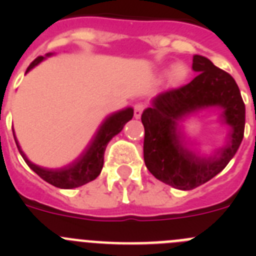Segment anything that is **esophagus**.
Wrapping results in <instances>:
<instances>
[{
  "instance_id": "esophagus-1",
  "label": "esophagus",
  "mask_w": 256,
  "mask_h": 256,
  "mask_svg": "<svg viewBox=\"0 0 256 256\" xmlns=\"http://www.w3.org/2000/svg\"><path fill=\"white\" fill-rule=\"evenodd\" d=\"M144 108V105H142V104H136L134 105V118L136 119H140V118H141Z\"/></svg>"
}]
</instances>
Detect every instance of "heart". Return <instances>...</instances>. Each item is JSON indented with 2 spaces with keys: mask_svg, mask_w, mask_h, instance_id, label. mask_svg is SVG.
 I'll return each mask as SVG.
<instances>
[{
  "mask_svg": "<svg viewBox=\"0 0 256 256\" xmlns=\"http://www.w3.org/2000/svg\"><path fill=\"white\" fill-rule=\"evenodd\" d=\"M190 76V69L183 62H176L172 65L168 73V84L172 88H177L186 82Z\"/></svg>",
  "mask_w": 256,
  "mask_h": 256,
  "instance_id": "1",
  "label": "heart"
}]
</instances>
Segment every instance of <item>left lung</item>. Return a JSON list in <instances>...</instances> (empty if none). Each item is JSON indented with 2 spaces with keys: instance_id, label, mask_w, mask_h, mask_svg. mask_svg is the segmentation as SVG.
I'll use <instances>...</instances> for the list:
<instances>
[{
  "instance_id": "obj_1",
  "label": "left lung",
  "mask_w": 256,
  "mask_h": 256,
  "mask_svg": "<svg viewBox=\"0 0 256 256\" xmlns=\"http://www.w3.org/2000/svg\"><path fill=\"white\" fill-rule=\"evenodd\" d=\"M196 76L182 88L156 96L142 112L144 164L156 180L174 188H196L226 168L238 150L245 130V105L234 79L204 56L195 55ZM216 107L231 128L228 144L202 156L184 141L180 122L202 110Z\"/></svg>"
}]
</instances>
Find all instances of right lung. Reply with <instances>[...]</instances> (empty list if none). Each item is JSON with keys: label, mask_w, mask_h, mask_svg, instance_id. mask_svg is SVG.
Instances as JSON below:
<instances>
[{"label": "right lung", "mask_w": 256, "mask_h": 256, "mask_svg": "<svg viewBox=\"0 0 256 256\" xmlns=\"http://www.w3.org/2000/svg\"><path fill=\"white\" fill-rule=\"evenodd\" d=\"M54 54H46L44 56H40L36 58L33 62L28 66L26 74L29 73L33 68L40 65L42 61L46 60L47 58L52 56ZM133 118V108H122L119 112H115L112 114L108 115L104 119L102 123L100 124L97 132L94 133V138L90 141L87 148H84L80 155L76 158L74 162L70 164L64 165L61 168H44V166H40V165L32 162L30 160L26 158V155L22 152V148H20L19 142L16 140V136L14 132V138L16 142V146L19 148L20 155L22 156V159L26 160L29 168L32 170L37 173L40 178L46 182H48L52 186L58 187V188H76V187H80L86 183L91 182V180H96L100 176L101 170L104 166V154H105L106 146L110 142V140L116 136L118 133H120L123 126H126L128 122Z\"/></svg>", "instance_id": "obj_1"}]
</instances>
